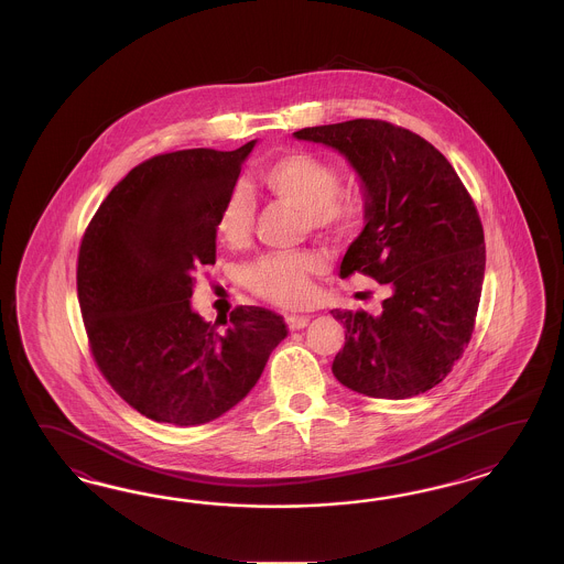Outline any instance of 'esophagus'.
<instances>
[{
	"label": "esophagus",
	"mask_w": 564,
	"mask_h": 564,
	"mask_svg": "<svg viewBox=\"0 0 564 564\" xmlns=\"http://www.w3.org/2000/svg\"><path fill=\"white\" fill-rule=\"evenodd\" d=\"M288 321V326H290L291 330H300V328H306L307 323H310V316H288L285 318Z\"/></svg>",
	"instance_id": "34e87169"
}]
</instances>
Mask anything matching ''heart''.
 Listing matches in <instances>:
<instances>
[{
  "label": "heart",
  "mask_w": 564,
  "mask_h": 564,
  "mask_svg": "<svg viewBox=\"0 0 564 564\" xmlns=\"http://www.w3.org/2000/svg\"><path fill=\"white\" fill-rule=\"evenodd\" d=\"M258 182L274 200L300 210L310 229L345 231L364 217L356 192H339L341 175L318 154L291 151L273 159L258 173ZM254 203L243 188L229 192L217 213V236L227 246H243L252 236ZM323 269L314 254H271L246 269V283L260 297L279 306H300L310 300V276Z\"/></svg>",
  "instance_id": "b5f03b06"
}]
</instances>
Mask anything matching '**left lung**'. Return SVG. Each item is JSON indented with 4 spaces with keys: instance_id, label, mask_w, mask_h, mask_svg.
Returning a JSON list of instances; mask_svg holds the SVG:
<instances>
[{
    "instance_id": "left-lung-1",
    "label": "left lung",
    "mask_w": 564,
    "mask_h": 564,
    "mask_svg": "<svg viewBox=\"0 0 564 564\" xmlns=\"http://www.w3.org/2000/svg\"><path fill=\"white\" fill-rule=\"evenodd\" d=\"M293 138L337 151L356 171L366 225L343 257L341 276L368 274L391 290L376 316L330 310L345 326L333 375L376 399L426 393L474 330L486 269L476 206L444 154L393 123L343 121Z\"/></svg>"
}]
</instances>
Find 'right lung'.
I'll return each mask as SVG.
<instances>
[{
	"mask_svg": "<svg viewBox=\"0 0 564 564\" xmlns=\"http://www.w3.org/2000/svg\"><path fill=\"white\" fill-rule=\"evenodd\" d=\"M257 142L144 161L109 192L80 243L76 285L95 361L154 422L221 417L288 337L271 310L236 307L217 333L189 304L194 271L217 258V213Z\"/></svg>",
	"mask_w": 564,
	"mask_h": 564,
	"instance_id": "add662e5",
	"label": "right lung"
}]
</instances>
